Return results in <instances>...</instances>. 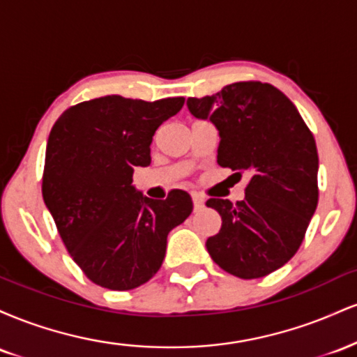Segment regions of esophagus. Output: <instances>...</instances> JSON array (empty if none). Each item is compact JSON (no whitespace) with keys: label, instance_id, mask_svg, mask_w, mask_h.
Masks as SVG:
<instances>
[{"label":"esophagus","instance_id":"1","mask_svg":"<svg viewBox=\"0 0 357 357\" xmlns=\"http://www.w3.org/2000/svg\"><path fill=\"white\" fill-rule=\"evenodd\" d=\"M192 204H195V211H199L204 206V198L202 195H198V192H195L192 195Z\"/></svg>","mask_w":357,"mask_h":357}]
</instances>
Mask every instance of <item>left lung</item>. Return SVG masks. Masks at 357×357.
<instances>
[{"label":"left lung","instance_id":"1","mask_svg":"<svg viewBox=\"0 0 357 357\" xmlns=\"http://www.w3.org/2000/svg\"><path fill=\"white\" fill-rule=\"evenodd\" d=\"M195 117L220 130L218 165L248 173L245 199L210 198L221 230L206 240L225 272L260 278L297 253L319 202L315 139L284 92L257 80L225 85L211 97L188 99Z\"/></svg>","mask_w":357,"mask_h":357}]
</instances>
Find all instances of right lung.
<instances>
[{
  "label": "right lung",
  "mask_w": 357,
  "mask_h": 357,
  "mask_svg": "<svg viewBox=\"0 0 357 357\" xmlns=\"http://www.w3.org/2000/svg\"><path fill=\"white\" fill-rule=\"evenodd\" d=\"M183 105L184 97L105 96L72 105L52 127L43 202L73 261L104 289L130 290L153 278L167 233L191 215L186 191L151 199L132 186L134 167L151 165L155 130Z\"/></svg>",
  "instance_id": "1"
}]
</instances>
